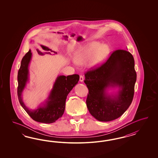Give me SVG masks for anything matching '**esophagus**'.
Returning a JSON list of instances; mask_svg holds the SVG:
<instances>
[{
  "label": "esophagus",
  "instance_id": "1",
  "mask_svg": "<svg viewBox=\"0 0 158 158\" xmlns=\"http://www.w3.org/2000/svg\"><path fill=\"white\" fill-rule=\"evenodd\" d=\"M79 81H81V82H83V81H84V77H83L82 75H81V76H80Z\"/></svg>",
  "mask_w": 158,
  "mask_h": 158
}]
</instances>
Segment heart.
Instances as JSON below:
<instances>
[{
    "label": "heart",
    "mask_w": 158,
    "mask_h": 158,
    "mask_svg": "<svg viewBox=\"0 0 158 158\" xmlns=\"http://www.w3.org/2000/svg\"><path fill=\"white\" fill-rule=\"evenodd\" d=\"M110 47L99 42H91L81 46L74 56L77 64L84 65L90 61V65L96 67L104 62L110 53Z\"/></svg>",
    "instance_id": "heart-1"
}]
</instances>
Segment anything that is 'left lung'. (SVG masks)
<instances>
[{
    "label": "left lung",
    "mask_w": 158,
    "mask_h": 158,
    "mask_svg": "<svg viewBox=\"0 0 158 158\" xmlns=\"http://www.w3.org/2000/svg\"><path fill=\"white\" fill-rule=\"evenodd\" d=\"M84 81L89 89L86 105L96 119L109 122L123 115L133 101L137 74L131 53L117 50L100 67L87 71ZM118 87L115 95H109V88Z\"/></svg>",
    "instance_id": "obj_1"
}]
</instances>
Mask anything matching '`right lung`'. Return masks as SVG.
I'll list each match as a JSON object with an SVG mask.
<instances>
[{"label": "right lung", "mask_w": 158, "mask_h": 158, "mask_svg": "<svg viewBox=\"0 0 158 158\" xmlns=\"http://www.w3.org/2000/svg\"><path fill=\"white\" fill-rule=\"evenodd\" d=\"M40 55L43 53L38 51ZM54 53H57L56 52ZM49 54H51L48 52ZM32 58L31 50L23 58L21 66L18 72L17 94L19 103L24 110L32 119L44 123H52L62 116L65 108L67 97L73 87L79 80V76L77 74L65 77L58 76L53 85L47 100L36 110H29L23 101L22 93L27 82L29 81V65Z\"/></svg>", "instance_id": "right-lung-1"}]
</instances>
